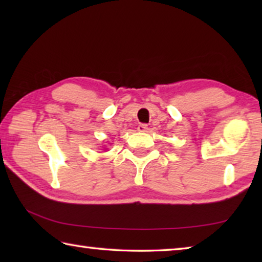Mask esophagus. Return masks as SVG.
Wrapping results in <instances>:
<instances>
[{"mask_svg": "<svg viewBox=\"0 0 262 262\" xmlns=\"http://www.w3.org/2000/svg\"><path fill=\"white\" fill-rule=\"evenodd\" d=\"M137 130H139V132H147L148 126L145 125V123H140V125L137 126Z\"/></svg>", "mask_w": 262, "mask_h": 262, "instance_id": "obj_1", "label": "esophagus"}]
</instances>
